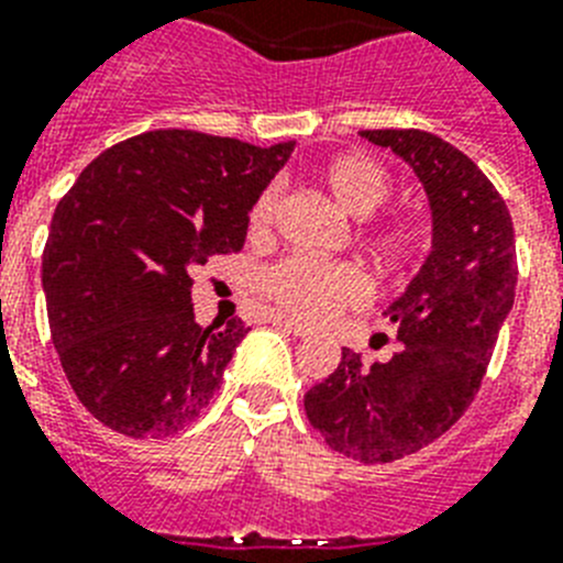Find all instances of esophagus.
Instances as JSON below:
<instances>
[{"instance_id": "1", "label": "esophagus", "mask_w": 563, "mask_h": 563, "mask_svg": "<svg viewBox=\"0 0 563 563\" xmlns=\"http://www.w3.org/2000/svg\"><path fill=\"white\" fill-rule=\"evenodd\" d=\"M272 323L274 325H280V329H289L291 334H295V338H309V329H306V325H300L297 323V320H291V318H286V314H272Z\"/></svg>"}]
</instances>
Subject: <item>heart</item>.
<instances>
[{"instance_id":"1","label":"heart","mask_w":563,"mask_h":563,"mask_svg":"<svg viewBox=\"0 0 563 563\" xmlns=\"http://www.w3.org/2000/svg\"><path fill=\"white\" fill-rule=\"evenodd\" d=\"M325 186L334 194V200L354 217H366L389 200L391 177L384 165L361 154L334 159L323 174ZM280 211V194L277 188H266L254 202L249 214L252 238L263 240L272 234ZM363 243L386 266H404L406 260L427 245V229L415 217H377L363 225ZM263 291L274 306L303 323H325L338 311L349 306H361L366 300V283L361 272L346 263H325L318 257L280 260L266 272Z\"/></svg>"}]
</instances>
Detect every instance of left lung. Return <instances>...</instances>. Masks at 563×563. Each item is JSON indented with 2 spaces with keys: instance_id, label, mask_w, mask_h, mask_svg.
<instances>
[{
  "instance_id": "1",
  "label": "left lung",
  "mask_w": 563,
  "mask_h": 563,
  "mask_svg": "<svg viewBox=\"0 0 563 563\" xmlns=\"http://www.w3.org/2000/svg\"><path fill=\"white\" fill-rule=\"evenodd\" d=\"M412 165L432 206V254L386 309L400 352L338 369L306 391V418L340 455L391 464L438 441L470 409L515 300L518 257L507 202L478 165L418 129L361 131Z\"/></svg>"
}]
</instances>
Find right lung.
Here are the masks:
<instances>
[{"mask_svg": "<svg viewBox=\"0 0 563 563\" xmlns=\"http://www.w3.org/2000/svg\"><path fill=\"white\" fill-rule=\"evenodd\" d=\"M291 148L145 131L102 151L59 200L42 252L51 340L99 423L168 438L214 398L249 329H202L191 277L243 249L249 211Z\"/></svg>", "mask_w": 563, "mask_h": 563, "instance_id": "add662e5", "label": "right lung"}]
</instances>
